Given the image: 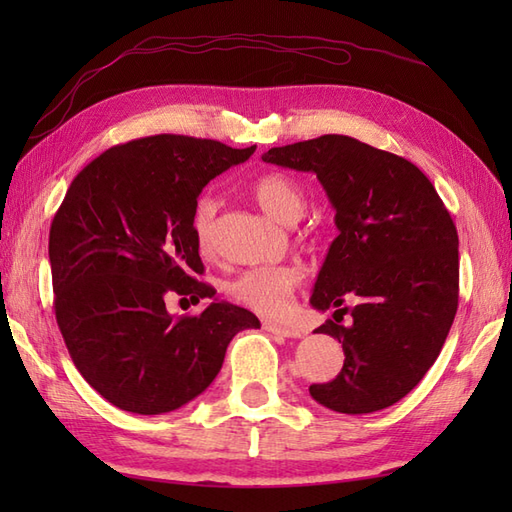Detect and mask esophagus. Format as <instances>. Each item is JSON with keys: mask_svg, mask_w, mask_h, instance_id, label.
Here are the masks:
<instances>
[{"mask_svg": "<svg viewBox=\"0 0 512 512\" xmlns=\"http://www.w3.org/2000/svg\"><path fill=\"white\" fill-rule=\"evenodd\" d=\"M264 330L279 334V336H288V339H299V336H303V330H299V328H292V325H277L270 321L264 323Z\"/></svg>", "mask_w": 512, "mask_h": 512, "instance_id": "1", "label": "esophagus"}]
</instances>
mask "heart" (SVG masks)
<instances>
[{"label": "heart", "mask_w": 512, "mask_h": 512, "mask_svg": "<svg viewBox=\"0 0 512 512\" xmlns=\"http://www.w3.org/2000/svg\"><path fill=\"white\" fill-rule=\"evenodd\" d=\"M257 204L279 224H295L301 220L306 200L295 180L284 173H266L253 184ZM220 200L204 195L193 213V233L202 255H211L215 246V220ZM301 284V273L292 266L248 268L226 281L224 292L239 306L264 317H279L290 306V299Z\"/></svg>", "instance_id": "obj_1"}]
</instances>
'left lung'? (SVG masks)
I'll use <instances>...</instances> for the list:
<instances>
[{
    "label": "left lung",
    "mask_w": 512,
    "mask_h": 512,
    "mask_svg": "<svg viewBox=\"0 0 512 512\" xmlns=\"http://www.w3.org/2000/svg\"><path fill=\"white\" fill-rule=\"evenodd\" d=\"M262 160L317 173L336 211L339 235L310 303L334 308V321L314 332L339 339L345 361L310 396L339 413L394 405L436 363L458 310V231L447 206L416 165L350 136L273 147ZM347 311L353 321L341 326Z\"/></svg>",
    "instance_id": "left-lung-1"
}]
</instances>
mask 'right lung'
<instances>
[{
	"instance_id": "obj_1",
	"label": "right lung",
	"mask_w": 512,
	"mask_h": 512,
	"mask_svg": "<svg viewBox=\"0 0 512 512\" xmlns=\"http://www.w3.org/2000/svg\"><path fill=\"white\" fill-rule=\"evenodd\" d=\"M253 151L158 134L103 151L72 180L50 226L54 314L76 369L114 407L180 409L213 383L233 336L259 328L195 279L193 233L202 189ZM169 291L212 303L173 318Z\"/></svg>"
}]
</instances>
